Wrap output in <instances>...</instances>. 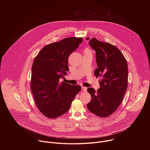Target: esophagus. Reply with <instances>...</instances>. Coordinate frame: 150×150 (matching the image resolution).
<instances>
[{"instance_id":"obj_1","label":"esophagus","mask_w":150,"mask_h":150,"mask_svg":"<svg viewBox=\"0 0 150 150\" xmlns=\"http://www.w3.org/2000/svg\"><path fill=\"white\" fill-rule=\"evenodd\" d=\"M86 89H87V88H86V87L82 86V90H83L84 92H86Z\"/></svg>"}]
</instances>
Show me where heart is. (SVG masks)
Masks as SVG:
<instances>
[{"label": "heart", "instance_id": "1", "mask_svg": "<svg viewBox=\"0 0 150 150\" xmlns=\"http://www.w3.org/2000/svg\"><path fill=\"white\" fill-rule=\"evenodd\" d=\"M84 52H91V50H89V48H86V50H85Z\"/></svg>", "mask_w": 150, "mask_h": 150}]
</instances>
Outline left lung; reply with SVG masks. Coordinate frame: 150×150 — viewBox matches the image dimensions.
I'll list each match as a JSON object with an SVG mask.
<instances>
[{"label":"left lung","mask_w":150,"mask_h":150,"mask_svg":"<svg viewBox=\"0 0 150 150\" xmlns=\"http://www.w3.org/2000/svg\"><path fill=\"white\" fill-rule=\"evenodd\" d=\"M89 43L96 51L98 68L95 70V76L101 79L99 80L100 87L97 91L92 88L87 89L91 100L86 106L92 113L100 117H107L116 111L124 99L128 88V64L115 46L95 38Z\"/></svg>","instance_id":"8db88e82"}]
</instances>
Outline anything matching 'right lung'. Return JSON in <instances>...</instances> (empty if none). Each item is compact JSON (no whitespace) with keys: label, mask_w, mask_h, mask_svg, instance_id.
Segmentation results:
<instances>
[{"label":"right lung","mask_w":150,"mask_h":150,"mask_svg":"<svg viewBox=\"0 0 150 150\" xmlns=\"http://www.w3.org/2000/svg\"><path fill=\"white\" fill-rule=\"evenodd\" d=\"M83 42L70 37L50 43L40 50L32 66L30 88L35 103L43 115L56 118L66 113L81 89L61 81L69 71L68 58Z\"/></svg>","instance_id":"add662e5"}]
</instances>
